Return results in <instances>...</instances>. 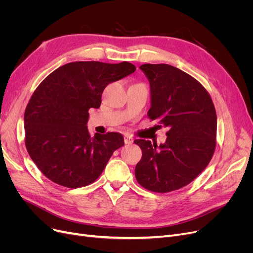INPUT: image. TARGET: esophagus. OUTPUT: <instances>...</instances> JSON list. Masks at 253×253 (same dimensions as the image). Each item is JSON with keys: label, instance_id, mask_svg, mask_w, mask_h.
<instances>
[{"label": "esophagus", "instance_id": "34e87169", "mask_svg": "<svg viewBox=\"0 0 253 253\" xmlns=\"http://www.w3.org/2000/svg\"><path fill=\"white\" fill-rule=\"evenodd\" d=\"M133 141H134V139L132 138L131 136H128V135H126V136H125V143H126V144H132Z\"/></svg>", "mask_w": 253, "mask_h": 253}]
</instances>
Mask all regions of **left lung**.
<instances>
[{
  "label": "left lung",
  "instance_id": "obj_1",
  "mask_svg": "<svg viewBox=\"0 0 253 253\" xmlns=\"http://www.w3.org/2000/svg\"><path fill=\"white\" fill-rule=\"evenodd\" d=\"M151 87L150 119L168 128L165 143L136 139L142 151L135 176L153 192L185 187L208 166L216 145V112L208 91L169 64H142ZM162 127V126H160Z\"/></svg>",
  "mask_w": 253,
  "mask_h": 253
}]
</instances>
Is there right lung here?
I'll use <instances>...</instances> for the list:
<instances>
[{
  "label": "right lung",
  "instance_id": "obj_1",
  "mask_svg": "<svg viewBox=\"0 0 253 253\" xmlns=\"http://www.w3.org/2000/svg\"><path fill=\"white\" fill-rule=\"evenodd\" d=\"M135 71L129 62L78 61L60 66L40 83L24 114L25 145L48 179L74 189L100 176L125 139L115 132L90 137L88 110L100 108L108 84Z\"/></svg>",
  "mask_w": 253,
  "mask_h": 253
}]
</instances>
